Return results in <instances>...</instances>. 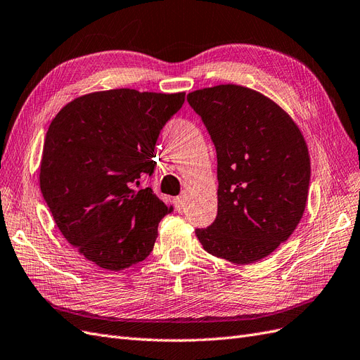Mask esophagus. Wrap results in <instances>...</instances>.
Segmentation results:
<instances>
[{
    "instance_id": "34e87169",
    "label": "esophagus",
    "mask_w": 360,
    "mask_h": 360,
    "mask_svg": "<svg viewBox=\"0 0 360 360\" xmlns=\"http://www.w3.org/2000/svg\"><path fill=\"white\" fill-rule=\"evenodd\" d=\"M174 206H176V210H177L179 213H181V212L184 210V200H183L181 195L174 198Z\"/></svg>"
}]
</instances>
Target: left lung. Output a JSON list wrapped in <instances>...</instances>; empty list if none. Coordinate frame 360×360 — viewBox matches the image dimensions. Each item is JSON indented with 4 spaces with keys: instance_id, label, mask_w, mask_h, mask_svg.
Instances as JSON below:
<instances>
[{
    "instance_id": "obj_1",
    "label": "left lung",
    "mask_w": 360,
    "mask_h": 360,
    "mask_svg": "<svg viewBox=\"0 0 360 360\" xmlns=\"http://www.w3.org/2000/svg\"><path fill=\"white\" fill-rule=\"evenodd\" d=\"M218 159V215L195 235L209 255L248 265L297 229L307 202L310 158L297 122L266 95L239 84L188 94Z\"/></svg>"
}]
</instances>
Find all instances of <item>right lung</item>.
<instances>
[{"label":"right lung","instance_id":"1","mask_svg":"<svg viewBox=\"0 0 360 360\" xmlns=\"http://www.w3.org/2000/svg\"><path fill=\"white\" fill-rule=\"evenodd\" d=\"M184 92L110 89L86 94L48 127L39 184L65 239L100 268L121 271L150 255L172 210L139 188L154 147Z\"/></svg>","mask_w":360,"mask_h":360}]
</instances>
